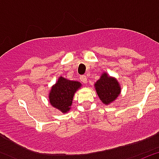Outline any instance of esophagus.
Masks as SVG:
<instances>
[{
    "instance_id": "34e87169",
    "label": "esophagus",
    "mask_w": 159,
    "mask_h": 159,
    "mask_svg": "<svg viewBox=\"0 0 159 159\" xmlns=\"http://www.w3.org/2000/svg\"><path fill=\"white\" fill-rule=\"evenodd\" d=\"M80 80L82 81L84 84H86V83L88 82V78H87L86 75H80Z\"/></svg>"
}]
</instances>
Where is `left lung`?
Wrapping results in <instances>:
<instances>
[{
	"instance_id": "1",
	"label": "left lung",
	"mask_w": 159,
	"mask_h": 159,
	"mask_svg": "<svg viewBox=\"0 0 159 159\" xmlns=\"http://www.w3.org/2000/svg\"><path fill=\"white\" fill-rule=\"evenodd\" d=\"M95 90L99 99L103 103L109 104L113 102L120 93L119 84L116 79L109 77L103 73L95 84Z\"/></svg>"
}]
</instances>
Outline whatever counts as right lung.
Listing matches in <instances>:
<instances>
[{
    "mask_svg": "<svg viewBox=\"0 0 159 159\" xmlns=\"http://www.w3.org/2000/svg\"><path fill=\"white\" fill-rule=\"evenodd\" d=\"M80 86V83L77 81H71L60 77L49 93V101L52 106L63 113L68 111L72 103L74 94Z\"/></svg>",
    "mask_w": 159,
    "mask_h": 159,
    "instance_id": "obj_1",
    "label": "right lung"
}]
</instances>
